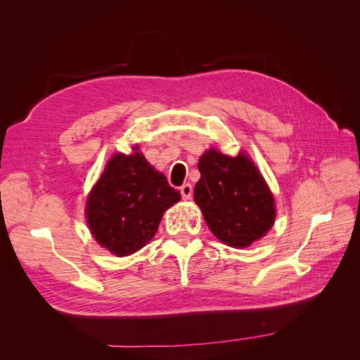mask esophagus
Instances as JSON below:
<instances>
[{"label": "esophagus", "instance_id": "esophagus-1", "mask_svg": "<svg viewBox=\"0 0 360 360\" xmlns=\"http://www.w3.org/2000/svg\"><path fill=\"white\" fill-rule=\"evenodd\" d=\"M180 193L183 200H189L192 197V184L191 183H184L180 188Z\"/></svg>", "mask_w": 360, "mask_h": 360}]
</instances>
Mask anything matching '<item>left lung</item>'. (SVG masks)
<instances>
[{"label": "left lung", "instance_id": "obj_1", "mask_svg": "<svg viewBox=\"0 0 360 360\" xmlns=\"http://www.w3.org/2000/svg\"><path fill=\"white\" fill-rule=\"evenodd\" d=\"M201 179L193 200L221 242L246 248L275 222V201L257 167L246 155L225 156L213 148L200 158Z\"/></svg>", "mask_w": 360, "mask_h": 360}]
</instances>
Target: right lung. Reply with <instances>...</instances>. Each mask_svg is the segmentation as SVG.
Returning <instances> with one entry per match:
<instances>
[{"mask_svg": "<svg viewBox=\"0 0 360 360\" xmlns=\"http://www.w3.org/2000/svg\"><path fill=\"white\" fill-rule=\"evenodd\" d=\"M179 200L180 192L143 155H115L86 201V222L101 246L126 257L153 238L163 213Z\"/></svg>", "mask_w": 360, "mask_h": 360, "instance_id": "add662e5", "label": "right lung"}]
</instances>
